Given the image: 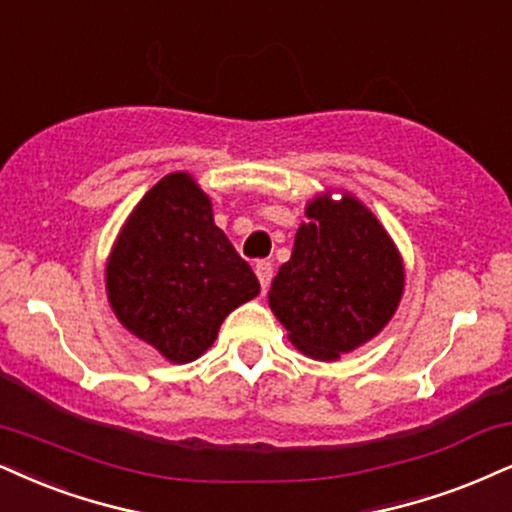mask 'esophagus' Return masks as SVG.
Listing matches in <instances>:
<instances>
[{"mask_svg":"<svg viewBox=\"0 0 512 512\" xmlns=\"http://www.w3.org/2000/svg\"><path fill=\"white\" fill-rule=\"evenodd\" d=\"M254 270H256V277H258V282H261L263 292H266V289L270 287V280H273V266H270L268 261H258Z\"/></svg>","mask_w":512,"mask_h":512,"instance_id":"obj_1","label":"esophagus"}]
</instances>
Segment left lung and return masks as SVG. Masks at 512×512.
Returning a JSON list of instances; mask_svg holds the SVG:
<instances>
[{
    "instance_id": "obj_1",
    "label": "left lung",
    "mask_w": 512,
    "mask_h": 512,
    "mask_svg": "<svg viewBox=\"0 0 512 512\" xmlns=\"http://www.w3.org/2000/svg\"><path fill=\"white\" fill-rule=\"evenodd\" d=\"M337 189L306 204L292 258L277 270L270 311L289 342L315 361H339L375 339L401 304L399 246L361 199Z\"/></svg>"
}]
</instances>
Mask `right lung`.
<instances>
[{"label": "right lung", "mask_w": 512, "mask_h": 512, "mask_svg": "<svg viewBox=\"0 0 512 512\" xmlns=\"http://www.w3.org/2000/svg\"><path fill=\"white\" fill-rule=\"evenodd\" d=\"M104 280L118 323L168 363L204 356L227 315L261 292L254 270L213 223L208 194L185 170L137 201Z\"/></svg>", "instance_id": "1"}]
</instances>
